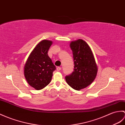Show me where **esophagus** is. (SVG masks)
<instances>
[{"instance_id":"obj_1","label":"esophagus","mask_w":125,"mask_h":125,"mask_svg":"<svg viewBox=\"0 0 125 125\" xmlns=\"http://www.w3.org/2000/svg\"><path fill=\"white\" fill-rule=\"evenodd\" d=\"M61 67H57V68H56V70H57V71H60V70H61Z\"/></svg>"}]
</instances>
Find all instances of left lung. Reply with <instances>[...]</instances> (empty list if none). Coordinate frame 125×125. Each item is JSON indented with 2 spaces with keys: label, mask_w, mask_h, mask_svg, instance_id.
<instances>
[{
  "label": "left lung",
  "mask_w": 125,
  "mask_h": 125,
  "mask_svg": "<svg viewBox=\"0 0 125 125\" xmlns=\"http://www.w3.org/2000/svg\"><path fill=\"white\" fill-rule=\"evenodd\" d=\"M73 54L74 71L65 77L68 85L79 91L93 83L96 77L97 66L94 55L89 45L82 39L72 41L70 43Z\"/></svg>",
  "instance_id": "obj_1"
}]
</instances>
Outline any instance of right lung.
Wrapping results in <instances>:
<instances>
[{"instance_id":"obj_1","label":"right lung","mask_w":125,"mask_h":125,"mask_svg":"<svg viewBox=\"0 0 125 125\" xmlns=\"http://www.w3.org/2000/svg\"><path fill=\"white\" fill-rule=\"evenodd\" d=\"M53 42L42 40L31 52L24 66V74L28 83L36 90L45 88L50 83L55 66L48 55Z\"/></svg>"}]
</instances>
